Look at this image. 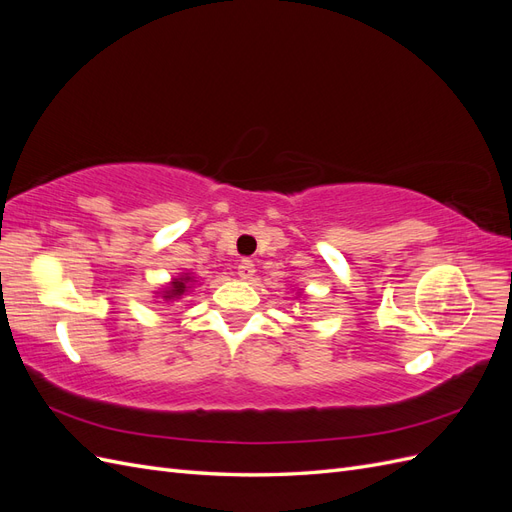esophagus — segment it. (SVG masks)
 <instances>
[{"label":"esophagus","mask_w":512,"mask_h":512,"mask_svg":"<svg viewBox=\"0 0 512 512\" xmlns=\"http://www.w3.org/2000/svg\"><path fill=\"white\" fill-rule=\"evenodd\" d=\"M237 273H239V277L241 280H252L254 277V273H256V267H254V262L252 260H241L239 262V267H237Z\"/></svg>","instance_id":"esophagus-1"}]
</instances>
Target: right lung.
<instances>
[{"mask_svg": "<svg viewBox=\"0 0 512 512\" xmlns=\"http://www.w3.org/2000/svg\"><path fill=\"white\" fill-rule=\"evenodd\" d=\"M190 282H194L190 273H183V275L175 277V280L170 282V284L162 290V299H164V301H175V299H181L183 294L192 288V286H190Z\"/></svg>", "mask_w": 512, "mask_h": 512, "instance_id": "obj_1", "label": "right lung"}]
</instances>
